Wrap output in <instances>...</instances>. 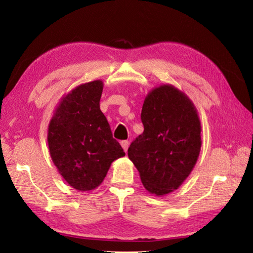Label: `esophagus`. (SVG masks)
I'll return each instance as SVG.
<instances>
[{"instance_id": "34e87169", "label": "esophagus", "mask_w": 253, "mask_h": 253, "mask_svg": "<svg viewBox=\"0 0 253 253\" xmlns=\"http://www.w3.org/2000/svg\"><path fill=\"white\" fill-rule=\"evenodd\" d=\"M122 147L124 148V151H125L127 153V149H128V146H129V142L128 140H123V142L121 143Z\"/></svg>"}]
</instances>
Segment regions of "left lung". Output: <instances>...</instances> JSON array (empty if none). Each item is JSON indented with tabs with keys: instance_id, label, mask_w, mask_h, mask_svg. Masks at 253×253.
I'll list each match as a JSON object with an SVG mask.
<instances>
[{
	"instance_id": "1",
	"label": "left lung",
	"mask_w": 253,
	"mask_h": 253,
	"mask_svg": "<svg viewBox=\"0 0 253 253\" xmlns=\"http://www.w3.org/2000/svg\"><path fill=\"white\" fill-rule=\"evenodd\" d=\"M140 119L142 135L128 148L143 185L155 195H165L182 185L198 161L201 123L185 93L162 84L145 98Z\"/></svg>"
}]
</instances>
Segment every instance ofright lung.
<instances>
[{
	"label": "right lung",
	"mask_w": 253,
	"mask_h": 253,
	"mask_svg": "<svg viewBox=\"0 0 253 253\" xmlns=\"http://www.w3.org/2000/svg\"><path fill=\"white\" fill-rule=\"evenodd\" d=\"M101 80L76 87L62 98L49 124L53 164L76 190L91 191L106 177L111 163L125 156L100 110Z\"/></svg>",
	"instance_id": "add662e5"
}]
</instances>
